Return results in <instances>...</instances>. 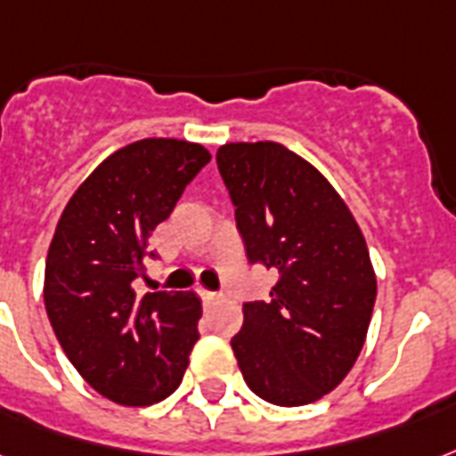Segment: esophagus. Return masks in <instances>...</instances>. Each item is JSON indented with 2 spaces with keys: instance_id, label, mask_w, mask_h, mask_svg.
Instances as JSON below:
<instances>
[{
  "instance_id": "esophagus-1",
  "label": "esophagus",
  "mask_w": 456,
  "mask_h": 456,
  "mask_svg": "<svg viewBox=\"0 0 456 456\" xmlns=\"http://www.w3.org/2000/svg\"><path fill=\"white\" fill-rule=\"evenodd\" d=\"M198 297H200L203 305H213L220 301V294H215V291H208V289H198Z\"/></svg>"
}]
</instances>
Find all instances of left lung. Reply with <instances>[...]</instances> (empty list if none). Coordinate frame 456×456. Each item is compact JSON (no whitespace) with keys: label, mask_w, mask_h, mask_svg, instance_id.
I'll return each mask as SVG.
<instances>
[{"label":"left lung","mask_w":456,"mask_h":456,"mask_svg":"<svg viewBox=\"0 0 456 456\" xmlns=\"http://www.w3.org/2000/svg\"><path fill=\"white\" fill-rule=\"evenodd\" d=\"M217 167L251 263L280 280L243 304L232 349L260 399L304 406L325 397L359 359L373 315V263L342 196L282 143H227Z\"/></svg>","instance_id":"obj_1"}]
</instances>
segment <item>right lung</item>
Masks as SVG:
<instances>
[{
  "instance_id": "obj_1",
  "label": "right lung",
  "mask_w": 456,
  "mask_h": 456,
  "mask_svg": "<svg viewBox=\"0 0 456 456\" xmlns=\"http://www.w3.org/2000/svg\"><path fill=\"white\" fill-rule=\"evenodd\" d=\"M210 162L203 145L135 141L93 169L59 217L45 263V308L90 387L124 406L169 397L189 366L203 315L193 291L141 297L152 229Z\"/></svg>"
}]
</instances>
